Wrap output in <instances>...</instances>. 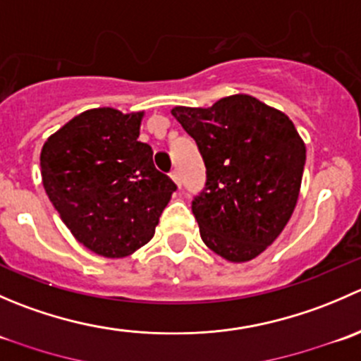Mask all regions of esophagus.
Listing matches in <instances>:
<instances>
[{"mask_svg":"<svg viewBox=\"0 0 361 361\" xmlns=\"http://www.w3.org/2000/svg\"><path fill=\"white\" fill-rule=\"evenodd\" d=\"M171 180H173L178 187H181V178H180V173H178L176 169L171 171Z\"/></svg>","mask_w":361,"mask_h":361,"instance_id":"obj_1","label":"esophagus"}]
</instances>
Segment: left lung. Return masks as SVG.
Wrapping results in <instances>:
<instances>
[{
	"instance_id": "obj_1",
	"label": "left lung",
	"mask_w": 361,
	"mask_h": 361,
	"mask_svg": "<svg viewBox=\"0 0 361 361\" xmlns=\"http://www.w3.org/2000/svg\"><path fill=\"white\" fill-rule=\"evenodd\" d=\"M171 113L206 166L192 202L204 245L228 262L253 260L281 234L300 192L305 145L293 122L248 94Z\"/></svg>"
}]
</instances>
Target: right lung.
<instances>
[{"label": "right lung", "mask_w": 361, "mask_h": 361, "mask_svg": "<svg viewBox=\"0 0 361 361\" xmlns=\"http://www.w3.org/2000/svg\"><path fill=\"white\" fill-rule=\"evenodd\" d=\"M145 113L87 110L45 141L39 155L50 202L78 243L106 258L147 245L176 190L137 141Z\"/></svg>", "instance_id": "obj_1"}]
</instances>
